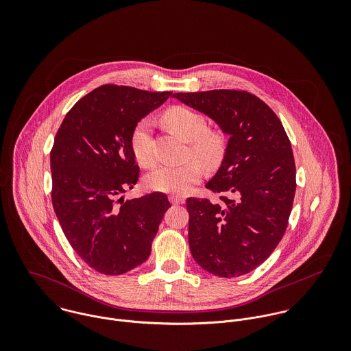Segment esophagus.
I'll use <instances>...</instances> for the list:
<instances>
[{
    "instance_id": "obj_1",
    "label": "esophagus",
    "mask_w": 351,
    "mask_h": 351,
    "mask_svg": "<svg viewBox=\"0 0 351 351\" xmlns=\"http://www.w3.org/2000/svg\"><path fill=\"white\" fill-rule=\"evenodd\" d=\"M169 200H170L171 204H174V205H178V204H184V202H185L184 197L176 196V195H170V196H169Z\"/></svg>"
}]
</instances>
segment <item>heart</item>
Wrapping results in <instances>:
<instances>
[{"instance_id": "1", "label": "heart", "mask_w": 351, "mask_h": 351, "mask_svg": "<svg viewBox=\"0 0 351 351\" xmlns=\"http://www.w3.org/2000/svg\"><path fill=\"white\" fill-rule=\"evenodd\" d=\"M163 121L189 142V154L205 165L216 163L224 152L223 135L208 130L205 117L186 106H173L163 113ZM130 146L135 159L145 167H151L155 160L152 147V130L149 119L138 121L130 136ZM200 163L191 160L184 165H160L146 177L147 186L176 196L186 195L202 180Z\"/></svg>"}]
</instances>
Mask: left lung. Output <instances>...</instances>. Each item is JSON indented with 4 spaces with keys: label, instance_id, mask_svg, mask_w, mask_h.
<instances>
[{
    "label": "left lung",
    "instance_id": "left-lung-1",
    "mask_svg": "<svg viewBox=\"0 0 351 351\" xmlns=\"http://www.w3.org/2000/svg\"><path fill=\"white\" fill-rule=\"evenodd\" d=\"M230 135L215 177L205 185L219 202L189 197V247L201 267L232 278L265 262L282 239L296 192L289 138L273 109L246 90L174 93Z\"/></svg>",
    "mask_w": 351,
    "mask_h": 351
}]
</instances>
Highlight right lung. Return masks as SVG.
<instances>
[{
  "label": "right lung",
  "instance_id": "add662e5",
  "mask_svg": "<svg viewBox=\"0 0 351 351\" xmlns=\"http://www.w3.org/2000/svg\"><path fill=\"white\" fill-rule=\"evenodd\" d=\"M170 95L102 85L67 112L56 132L50 152L52 206L70 246L102 274L119 276L142 265L171 206L160 192L120 197L139 180L131 132Z\"/></svg>",
  "mask_w": 351,
  "mask_h": 351
}]
</instances>
